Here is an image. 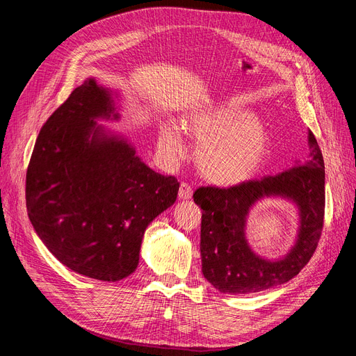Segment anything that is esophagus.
<instances>
[{
    "label": "esophagus",
    "mask_w": 356,
    "mask_h": 356,
    "mask_svg": "<svg viewBox=\"0 0 356 356\" xmlns=\"http://www.w3.org/2000/svg\"><path fill=\"white\" fill-rule=\"evenodd\" d=\"M178 196H179V199H182V200L191 199V196H193V188H191V186L188 184V182H181Z\"/></svg>",
    "instance_id": "esophagus-1"
}]
</instances>
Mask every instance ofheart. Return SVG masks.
Listing matches in <instances>:
<instances>
[{"instance_id":"heart-1","label":"heart","mask_w":356,"mask_h":356,"mask_svg":"<svg viewBox=\"0 0 356 356\" xmlns=\"http://www.w3.org/2000/svg\"><path fill=\"white\" fill-rule=\"evenodd\" d=\"M182 127L199 143L196 159L202 175L215 184L233 186L250 179L267 153L266 129L239 106L217 105L191 113ZM159 144L174 159L186 152L184 138L172 123L161 126Z\"/></svg>"}]
</instances>
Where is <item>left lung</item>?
Masks as SVG:
<instances>
[{
  "label": "left lung",
  "instance_id": "left-lung-1",
  "mask_svg": "<svg viewBox=\"0 0 356 356\" xmlns=\"http://www.w3.org/2000/svg\"><path fill=\"white\" fill-rule=\"evenodd\" d=\"M307 144V159L293 169L230 187L203 186L193 193V199L203 209L202 272L220 293L251 294L285 284L300 273L316 251L324 227L325 170L321 148L310 131ZM264 195L288 197L300 209L298 243L277 262H267L255 256L244 239L247 211Z\"/></svg>",
  "mask_w": 356,
  "mask_h": 356
}]
</instances>
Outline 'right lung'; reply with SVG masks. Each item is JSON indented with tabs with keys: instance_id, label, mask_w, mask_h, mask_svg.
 <instances>
[{
	"instance_id": "right-lung-1",
	"label": "right lung",
	"mask_w": 356,
	"mask_h": 356,
	"mask_svg": "<svg viewBox=\"0 0 356 356\" xmlns=\"http://www.w3.org/2000/svg\"><path fill=\"white\" fill-rule=\"evenodd\" d=\"M114 111L88 79L42 124L26 170V209L40 239L83 276L115 282L135 272L147 225L177 200L179 182L149 169L95 118Z\"/></svg>"
}]
</instances>
